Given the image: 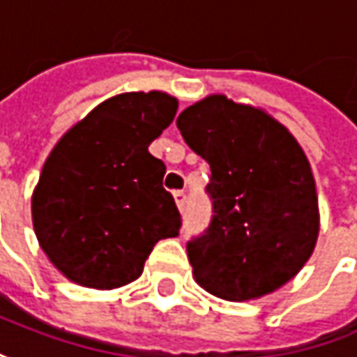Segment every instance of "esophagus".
<instances>
[{"mask_svg": "<svg viewBox=\"0 0 357 357\" xmlns=\"http://www.w3.org/2000/svg\"><path fill=\"white\" fill-rule=\"evenodd\" d=\"M174 203L178 206V211H185V206H187V195L183 190L174 192Z\"/></svg>", "mask_w": 357, "mask_h": 357, "instance_id": "34e87169", "label": "esophagus"}]
</instances>
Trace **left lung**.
<instances>
[{"label":"left lung","mask_w":357,"mask_h":357,"mask_svg":"<svg viewBox=\"0 0 357 357\" xmlns=\"http://www.w3.org/2000/svg\"><path fill=\"white\" fill-rule=\"evenodd\" d=\"M176 126L211 167L213 221L187 245L195 281L215 297L251 301L291 281L312 257L319 205L310 160L263 108L211 94Z\"/></svg>","instance_id":"left-lung-1"}]
</instances>
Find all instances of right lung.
<instances>
[{
  "instance_id": "1",
  "label": "right lung",
  "mask_w": 357,
  "mask_h": 357,
  "mask_svg": "<svg viewBox=\"0 0 357 357\" xmlns=\"http://www.w3.org/2000/svg\"><path fill=\"white\" fill-rule=\"evenodd\" d=\"M178 100L160 90L104 100L47 154L31 195L40 247L70 281L116 289L142 275L181 215L162 188L167 167L149 146L169 128Z\"/></svg>"
}]
</instances>
